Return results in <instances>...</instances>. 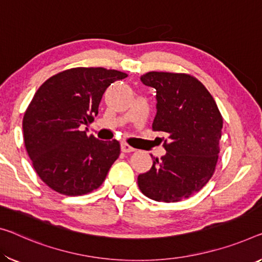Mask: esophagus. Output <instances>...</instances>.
Returning a JSON list of instances; mask_svg holds the SVG:
<instances>
[{
    "label": "esophagus",
    "instance_id": "34e87169",
    "mask_svg": "<svg viewBox=\"0 0 262 262\" xmlns=\"http://www.w3.org/2000/svg\"><path fill=\"white\" fill-rule=\"evenodd\" d=\"M120 147H122V151L125 152V154H128V152H134V151H136L135 147L130 146V145L126 144V143H122V145H120Z\"/></svg>",
    "mask_w": 262,
    "mask_h": 262
}]
</instances>
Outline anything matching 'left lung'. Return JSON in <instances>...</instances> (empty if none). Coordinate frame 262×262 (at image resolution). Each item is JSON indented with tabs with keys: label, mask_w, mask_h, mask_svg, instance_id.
I'll return each mask as SVG.
<instances>
[{
	"label": "left lung",
	"mask_w": 262,
	"mask_h": 262,
	"mask_svg": "<svg viewBox=\"0 0 262 262\" xmlns=\"http://www.w3.org/2000/svg\"><path fill=\"white\" fill-rule=\"evenodd\" d=\"M140 80L156 89L157 114L152 130L167 134L166 155L154 159L138 176L147 198L177 203L199 192L212 178L218 162L223 117L210 92L187 74L151 71Z\"/></svg>",
	"instance_id": "1"
}]
</instances>
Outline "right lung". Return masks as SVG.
Here are the masks:
<instances>
[{
  "mask_svg": "<svg viewBox=\"0 0 262 262\" xmlns=\"http://www.w3.org/2000/svg\"><path fill=\"white\" fill-rule=\"evenodd\" d=\"M127 77L104 68H72L47 79L23 117L24 145L44 184L66 195L98 188L120 155L117 140L88 136L103 94Z\"/></svg>",
  "mask_w": 262,
  "mask_h": 262,
  "instance_id": "obj_1",
  "label": "right lung"
}]
</instances>
